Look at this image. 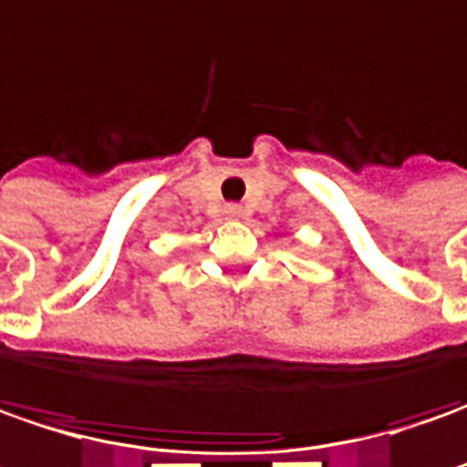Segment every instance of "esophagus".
<instances>
[{"label": "esophagus", "mask_w": 467, "mask_h": 467, "mask_svg": "<svg viewBox=\"0 0 467 467\" xmlns=\"http://www.w3.org/2000/svg\"><path fill=\"white\" fill-rule=\"evenodd\" d=\"M224 214L230 219H240L243 217V206H237V203H227L224 206Z\"/></svg>", "instance_id": "1"}]
</instances>
